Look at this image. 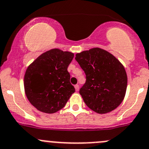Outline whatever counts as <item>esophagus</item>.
<instances>
[{
	"mask_svg": "<svg viewBox=\"0 0 149 149\" xmlns=\"http://www.w3.org/2000/svg\"><path fill=\"white\" fill-rule=\"evenodd\" d=\"M75 89H76V91H78L79 90V86L78 85V84H76V85H75Z\"/></svg>",
	"mask_w": 149,
	"mask_h": 149,
	"instance_id": "34e87169",
	"label": "esophagus"
}]
</instances>
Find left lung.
Returning <instances> with one entry per match:
<instances>
[{"label":"left lung","instance_id":"obj_1","mask_svg":"<svg viewBox=\"0 0 149 149\" xmlns=\"http://www.w3.org/2000/svg\"><path fill=\"white\" fill-rule=\"evenodd\" d=\"M75 59L86 74V83L79 91L89 109L106 113L123 101L127 88V75L115 56L99 48L76 55Z\"/></svg>","mask_w":149,"mask_h":149}]
</instances>
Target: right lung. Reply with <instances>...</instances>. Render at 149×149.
Returning <instances> with one entry per match:
<instances>
[{"mask_svg":"<svg viewBox=\"0 0 149 149\" xmlns=\"http://www.w3.org/2000/svg\"><path fill=\"white\" fill-rule=\"evenodd\" d=\"M74 54L54 48L37 58L24 76L26 95L38 111L54 113L63 109L75 92L68 66Z\"/></svg>","mask_w":149,"mask_h":149,"instance_id":"add662e5","label":"right lung"}]
</instances>
